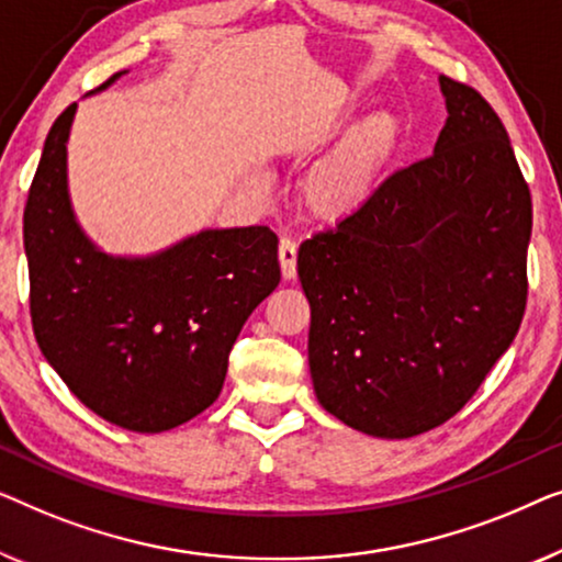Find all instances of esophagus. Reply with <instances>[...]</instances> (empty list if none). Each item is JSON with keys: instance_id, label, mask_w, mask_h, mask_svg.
Segmentation results:
<instances>
[{"instance_id": "esophagus-1", "label": "esophagus", "mask_w": 562, "mask_h": 562, "mask_svg": "<svg viewBox=\"0 0 562 562\" xmlns=\"http://www.w3.org/2000/svg\"><path fill=\"white\" fill-rule=\"evenodd\" d=\"M278 257H280L282 278L284 280H295V274H297V249H295V244H292L290 239H280Z\"/></svg>"}]
</instances>
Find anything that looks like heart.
<instances>
[{"mask_svg":"<svg viewBox=\"0 0 562 562\" xmlns=\"http://www.w3.org/2000/svg\"><path fill=\"white\" fill-rule=\"evenodd\" d=\"M394 142H397V122L384 112L371 114L351 126L346 137L303 178L300 195L305 209L323 221L351 216L374 191Z\"/></svg>","mask_w":562,"mask_h":562,"instance_id":"b5f03b06","label":"heart"}]
</instances>
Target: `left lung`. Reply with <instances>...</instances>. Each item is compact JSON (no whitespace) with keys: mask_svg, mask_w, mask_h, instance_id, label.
Masks as SVG:
<instances>
[{"mask_svg":"<svg viewBox=\"0 0 562 562\" xmlns=\"http://www.w3.org/2000/svg\"><path fill=\"white\" fill-rule=\"evenodd\" d=\"M440 91L448 120L432 155L297 251L315 397L374 438L450 420L527 305L532 199L507 130L471 86L440 76Z\"/></svg>","mask_w":562,"mask_h":562,"instance_id":"8db88e82","label":"left lung"}]
</instances>
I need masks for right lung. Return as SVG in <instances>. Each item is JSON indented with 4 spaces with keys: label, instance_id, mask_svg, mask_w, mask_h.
I'll return each instance as SVG.
<instances>
[{
    "label": "right lung",
    "instance_id": "1",
    "mask_svg": "<svg viewBox=\"0 0 562 562\" xmlns=\"http://www.w3.org/2000/svg\"><path fill=\"white\" fill-rule=\"evenodd\" d=\"M74 116L70 104L47 132L25 205L37 346L106 423L134 432L178 428L218 397L236 336L280 284L278 236L267 226L203 228L149 257L106 255L70 205Z\"/></svg>",
    "mask_w": 562,
    "mask_h": 562
}]
</instances>
